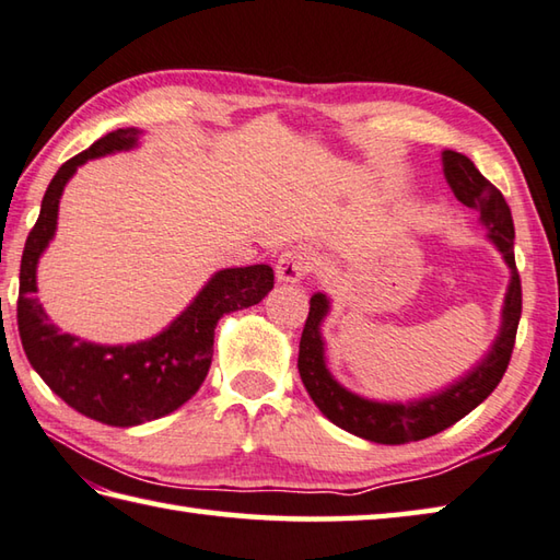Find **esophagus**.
I'll list each match as a JSON object with an SVG mask.
<instances>
[{
	"instance_id": "34e87169",
	"label": "esophagus",
	"mask_w": 560,
	"mask_h": 560,
	"mask_svg": "<svg viewBox=\"0 0 560 560\" xmlns=\"http://www.w3.org/2000/svg\"><path fill=\"white\" fill-rule=\"evenodd\" d=\"M313 252L299 247L291 249L287 255H281L277 265V281L279 283H299L305 273L313 269Z\"/></svg>"
}]
</instances>
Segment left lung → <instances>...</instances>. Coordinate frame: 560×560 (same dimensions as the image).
I'll return each instance as SVG.
<instances>
[{
    "mask_svg": "<svg viewBox=\"0 0 560 560\" xmlns=\"http://www.w3.org/2000/svg\"><path fill=\"white\" fill-rule=\"evenodd\" d=\"M442 164L446 184L452 186L454 196L464 206L476 208L480 213V223L488 230V240L498 247L510 267V287L505 303H502L500 330L488 354L440 393L408 402H388L357 396V393L347 390L327 369L325 339L320 332L325 317L330 313V299L325 293H313L308 320H305L301 335L299 374L317 410L332 424L342 427L345 432L376 444L420 442L466 418L470 410L478 408L495 390L500 378L505 376L514 349V337H517L522 283L517 265H514V223L510 206L505 196L462 152L444 150Z\"/></svg>",
    "mask_w": 560,
    "mask_h": 560,
    "instance_id": "1",
    "label": "left lung"
}]
</instances>
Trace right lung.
<instances>
[{
    "label": "right lung",
    "instance_id": "obj_1",
    "mask_svg": "<svg viewBox=\"0 0 560 560\" xmlns=\"http://www.w3.org/2000/svg\"><path fill=\"white\" fill-rule=\"evenodd\" d=\"M140 136L138 128H118L62 164L43 196L19 273L16 320L31 366L70 408L112 427H136L182 408L211 369L218 320L257 305L273 289L269 265L221 269L162 332L133 345L86 342L50 323L36 299V269L58 230L65 184L86 160L133 150Z\"/></svg>",
    "mask_w": 560,
    "mask_h": 560
}]
</instances>
